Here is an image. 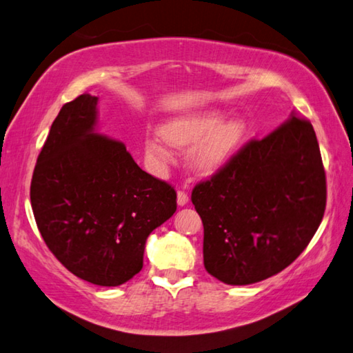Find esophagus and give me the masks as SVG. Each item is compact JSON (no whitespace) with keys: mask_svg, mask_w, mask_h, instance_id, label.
Segmentation results:
<instances>
[{"mask_svg":"<svg viewBox=\"0 0 353 353\" xmlns=\"http://www.w3.org/2000/svg\"><path fill=\"white\" fill-rule=\"evenodd\" d=\"M177 204L181 205V207L188 204V194L185 193V191H182V190L177 191Z\"/></svg>","mask_w":353,"mask_h":353,"instance_id":"obj_1","label":"esophagus"}]
</instances>
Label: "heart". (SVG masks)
<instances>
[{"instance_id":"b5f03b06","label":"heart","mask_w":353,"mask_h":353,"mask_svg":"<svg viewBox=\"0 0 353 353\" xmlns=\"http://www.w3.org/2000/svg\"><path fill=\"white\" fill-rule=\"evenodd\" d=\"M246 134V123L241 118L223 121L221 112L204 110L171 119L160 132L146 137L145 148L151 157L168 160L172 155L171 146L183 149L193 144L188 154L191 168L212 174L234 155Z\"/></svg>"}]
</instances>
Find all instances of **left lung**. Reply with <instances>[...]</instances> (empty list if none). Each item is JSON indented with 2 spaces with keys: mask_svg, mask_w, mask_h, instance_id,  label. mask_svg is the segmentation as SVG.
I'll list each match as a JSON object with an SVG mask.
<instances>
[{
  "mask_svg": "<svg viewBox=\"0 0 353 353\" xmlns=\"http://www.w3.org/2000/svg\"><path fill=\"white\" fill-rule=\"evenodd\" d=\"M191 202L204 224V266L227 285H250L290 266L324 216L325 171L312 123L292 113L250 140Z\"/></svg>",
  "mask_w": 353,
  "mask_h": 353,
  "instance_id": "left-lung-1",
  "label": "left lung"
}]
</instances>
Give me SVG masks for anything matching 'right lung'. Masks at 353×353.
<instances>
[{
    "instance_id": "1",
    "label": "right lung",
    "mask_w": 353,
    "mask_h": 353,
    "mask_svg": "<svg viewBox=\"0 0 353 353\" xmlns=\"http://www.w3.org/2000/svg\"><path fill=\"white\" fill-rule=\"evenodd\" d=\"M97 104L83 93L59 112L34 168L31 205L48 249L70 272L118 286L141 271L148 236L174 214L177 196L124 143L94 130Z\"/></svg>"
}]
</instances>
